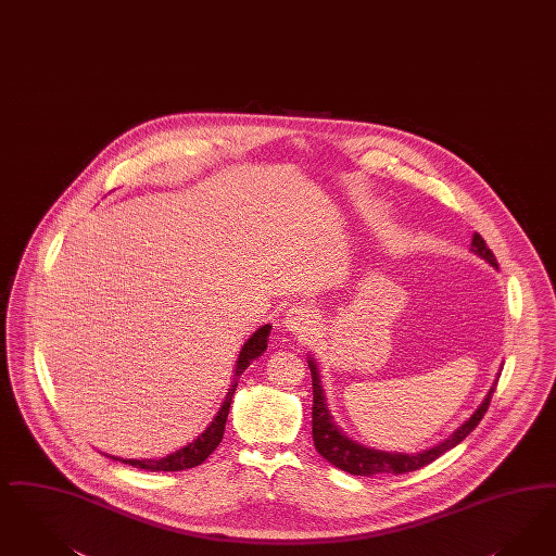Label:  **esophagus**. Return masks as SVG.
I'll return each mask as SVG.
<instances>
[{
  "mask_svg": "<svg viewBox=\"0 0 556 556\" xmlns=\"http://www.w3.org/2000/svg\"><path fill=\"white\" fill-rule=\"evenodd\" d=\"M283 327H286V331L295 334L298 339H308V337L316 331L318 320H316V314H314L311 306L300 304V306H293V308L286 314Z\"/></svg>",
  "mask_w": 556,
  "mask_h": 556,
  "instance_id": "esophagus-1",
  "label": "esophagus"
}]
</instances>
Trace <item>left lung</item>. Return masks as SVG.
Returning a JSON list of instances; mask_svg holds the SVG:
<instances>
[{
  "mask_svg": "<svg viewBox=\"0 0 556 556\" xmlns=\"http://www.w3.org/2000/svg\"><path fill=\"white\" fill-rule=\"evenodd\" d=\"M469 250L473 254H478L482 261H486L490 267H498L492 250L482 240L480 233L471 236V248ZM308 368H311L312 393H314V403H312V439H314V446L329 464H333L334 467H339V469H343L352 476H377V473L400 476V473H407V471H414V469H420V467L432 464L443 453L462 443L467 434L484 418L490 400H492V393H494L496 382L501 377V372H498L496 380L492 382V387L486 393V397L476 407V412L453 434H448L444 441L430 446V448H424L420 453H397V451H380V448H372V446L352 441L337 426L333 416H331L329 403L325 397L320 372H318V366H316L314 357H308Z\"/></svg>",
  "mask_w": 556,
  "mask_h": 556,
  "instance_id": "left-lung-1",
  "label": "left lung"
}]
</instances>
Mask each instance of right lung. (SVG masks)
Segmentation results:
<instances>
[{"label": "right lung", "mask_w": 556, "mask_h": 556, "mask_svg": "<svg viewBox=\"0 0 556 556\" xmlns=\"http://www.w3.org/2000/svg\"><path fill=\"white\" fill-rule=\"evenodd\" d=\"M268 334H270V325H263L261 329H256L254 333L250 334V339L245 341L238 354L231 387L223 400L219 412L215 414L213 422L208 424L192 443L184 444L178 451H174L165 457H159V459H124V457H115V455H108V457H112L115 462H122V464H128V466L138 467V469H149V471H181V469L200 466L217 448V444L222 443L223 430H225L227 414L231 407V397L236 393L238 380L242 378L245 368L256 357H261L267 352Z\"/></svg>", "instance_id": "add662e5"}]
</instances>
